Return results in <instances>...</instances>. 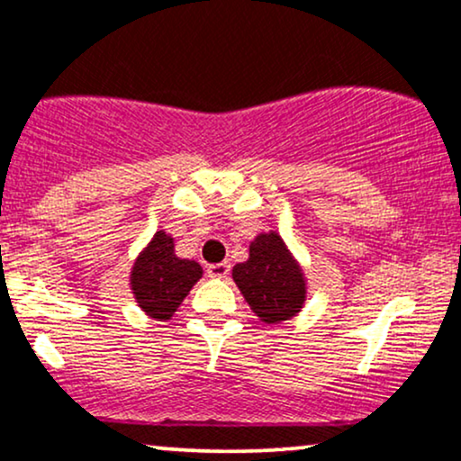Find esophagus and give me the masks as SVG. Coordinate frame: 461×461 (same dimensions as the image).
<instances>
[{"mask_svg": "<svg viewBox=\"0 0 461 461\" xmlns=\"http://www.w3.org/2000/svg\"><path fill=\"white\" fill-rule=\"evenodd\" d=\"M230 268H231V266L227 264V262L210 264V266H208V275L212 276V279H225V276L230 275Z\"/></svg>", "mask_w": 461, "mask_h": 461, "instance_id": "esophagus-1", "label": "esophagus"}]
</instances>
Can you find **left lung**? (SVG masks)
<instances>
[{
    "instance_id": "1",
    "label": "left lung",
    "mask_w": 461,
    "mask_h": 461,
    "mask_svg": "<svg viewBox=\"0 0 461 461\" xmlns=\"http://www.w3.org/2000/svg\"><path fill=\"white\" fill-rule=\"evenodd\" d=\"M249 307L266 324L290 320L303 309L304 276L301 266L275 231L259 234L249 247V259L231 270Z\"/></svg>"
}]
</instances>
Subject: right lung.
Masks as SVG:
<instances>
[{
	"label": "right lung",
	"instance_id": "1",
	"mask_svg": "<svg viewBox=\"0 0 461 461\" xmlns=\"http://www.w3.org/2000/svg\"><path fill=\"white\" fill-rule=\"evenodd\" d=\"M202 276V266L174 253V238L157 231L131 273L140 307L154 320H169Z\"/></svg>",
	"mask_w": 461,
	"mask_h": 461
}]
</instances>
